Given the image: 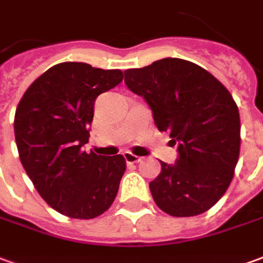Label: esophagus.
<instances>
[{"instance_id": "34e87169", "label": "esophagus", "mask_w": 263, "mask_h": 263, "mask_svg": "<svg viewBox=\"0 0 263 263\" xmlns=\"http://www.w3.org/2000/svg\"><path fill=\"white\" fill-rule=\"evenodd\" d=\"M124 159H125L126 163H137L141 161V158L137 157V155H134L131 152H124Z\"/></svg>"}]
</instances>
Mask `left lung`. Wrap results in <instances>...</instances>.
Returning <instances> with one entry per match:
<instances>
[{
    "label": "left lung",
    "mask_w": 263,
    "mask_h": 263,
    "mask_svg": "<svg viewBox=\"0 0 263 263\" xmlns=\"http://www.w3.org/2000/svg\"><path fill=\"white\" fill-rule=\"evenodd\" d=\"M129 91L149 105L159 131L176 145L175 163L161 161L152 198L172 216H195L227 192L239 158L240 121L232 95L194 62L163 58L126 69Z\"/></svg>",
    "instance_id": "1"
}]
</instances>
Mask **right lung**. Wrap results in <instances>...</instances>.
Returning a JSON list of instances; mask_svg holds the SVG:
<instances>
[{
  "mask_svg": "<svg viewBox=\"0 0 263 263\" xmlns=\"http://www.w3.org/2000/svg\"><path fill=\"white\" fill-rule=\"evenodd\" d=\"M124 78L119 69L62 62L36 78L20 101L14 119L24 170L51 208L75 219L104 214L125 172L122 155L87 154L98 95Z\"/></svg>",
  "mask_w": 263,
  "mask_h": 263,
  "instance_id": "add662e5",
  "label": "right lung"
}]
</instances>
